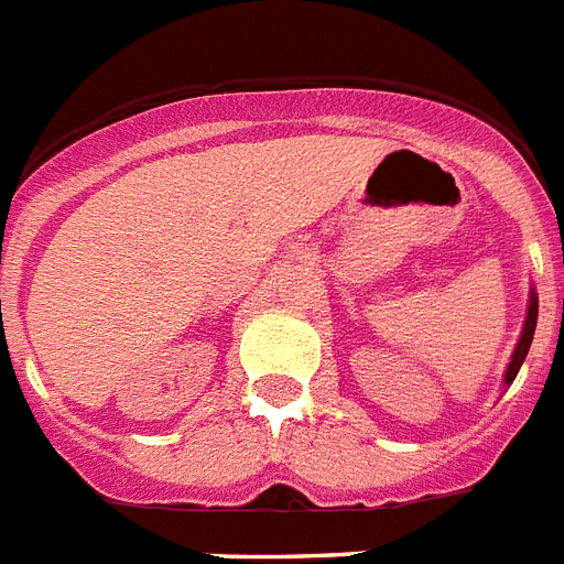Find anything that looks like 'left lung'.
I'll return each instance as SVG.
<instances>
[{"instance_id":"left-lung-1","label":"left lung","mask_w":564,"mask_h":564,"mask_svg":"<svg viewBox=\"0 0 564 564\" xmlns=\"http://www.w3.org/2000/svg\"><path fill=\"white\" fill-rule=\"evenodd\" d=\"M536 316H539V293L536 288L530 285V300H528V314H524V325H522V337L516 343L513 355H510V362H507L505 369V386H510L522 369L524 357L530 351V343H533V332H536Z\"/></svg>"}]
</instances>
